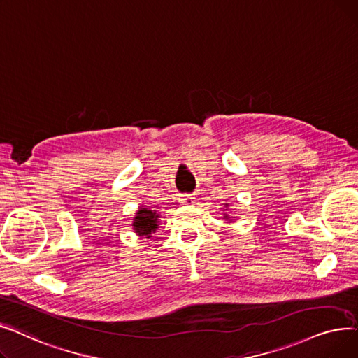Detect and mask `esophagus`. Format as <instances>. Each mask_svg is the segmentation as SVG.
<instances>
[{
	"mask_svg": "<svg viewBox=\"0 0 358 358\" xmlns=\"http://www.w3.org/2000/svg\"><path fill=\"white\" fill-rule=\"evenodd\" d=\"M180 201H182V203H194L195 202V196L192 194H183Z\"/></svg>",
	"mask_w": 358,
	"mask_h": 358,
	"instance_id": "obj_1",
	"label": "esophagus"
}]
</instances>
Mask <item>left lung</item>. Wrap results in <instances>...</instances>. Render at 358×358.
<instances>
[{"instance_id":"left-lung-1","label":"left lung","mask_w":358,"mask_h":358,"mask_svg":"<svg viewBox=\"0 0 358 358\" xmlns=\"http://www.w3.org/2000/svg\"><path fill=\"white\" fill-rule=\"evenodd\" d=\"M226 217H227V215H226Z\"/></svg>"}]
</instances>
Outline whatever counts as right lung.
<instances>
[{
  "label": "right lung",
  "mask_w": 358,
  "mask_h": 358,
  "mask_svg": "<svg viewBox=\"0 0 358 358\" xmlns=\"http://www.w3.org/2000/svg\"><path fill=\"white\" fill-rule=\"evenodd\" d=\"M157 218H159V215L156 214V211L141 208L137 213V217L134 218L135 233H138L140 236L150 237V234L157 229Z\"/></svg>",
  "instance_id": "right-lung-1"
}]
</instances>
